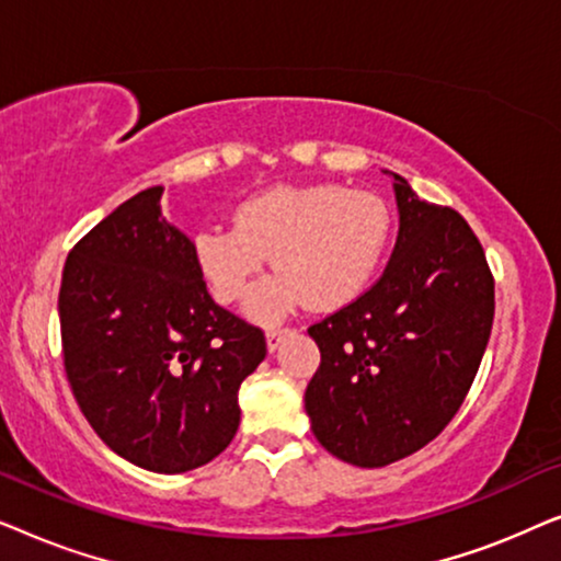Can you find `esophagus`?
<instances>
[{"instance_id":"34e87169","label":"esophagus","mask_w":561,"mask_h":561,"mask_svg":"<svg viewBox=\"0 0 561 561\" xmlns=\"http://www.w3.org/2000/svg\"><path fill=\"white\" fill-rule=\"evenodd\" d=\"M290 334V329H267L265 332V344H267V352H275L280 347V342L286 340Z\"/></svg>"}]
</instances>
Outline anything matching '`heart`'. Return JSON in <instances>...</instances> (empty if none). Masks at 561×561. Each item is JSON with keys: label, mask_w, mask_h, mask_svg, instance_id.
Returning <instances> with one entry per match:
<instances>
[{"label": "heart", "mask_w": 561, "mask_h": 561, "mask_svg": "<svg viewBox=\"0 0 561 561\" xmlns=\"http://www.w3.org/2000/svg\"><path fill=\"white\" fill-rule=\"evenodd\" d=\"M232 221L196 229L191 252L219 304L242 301L271 255L278 273L248 298V313L263 324L301 301L317 311L355 301L370 288L393 237L386 198L340 183L257 191L234 206Z\"/></svg>", "instance_id": "b5f03b06"}]
</instances>
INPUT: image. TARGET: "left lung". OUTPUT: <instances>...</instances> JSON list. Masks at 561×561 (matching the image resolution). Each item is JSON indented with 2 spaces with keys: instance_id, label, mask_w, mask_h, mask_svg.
<instances>
[{
  "instance_id": "1",
  "label": "left lung",
  "mask_w": 561,
  "mask_h": 561,
  "mask_svg": "<svg viewBox=\"0 0 561 561\" xmlns=\"http://www.w3.org/2000/svg\"><path fill=\"white\" fill-rule=\"evenodd\" d=\"M398 240L375 286L309 329L321 365L306 388L329 455L386 467L426 447L462 405L485 355L495 283L470 225L398 173Z\"/></svg>"
}]
</instances>
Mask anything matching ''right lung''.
Returning <instances> with one entry per match:
<instances>
[{"mask_svg": "<svg viewBox=\"0 0 561 561\" xmlns=\"http://www.w3.org/2000/svg\"><path fill=\"white\" fill-rule=\"evenodd\" d=\"M145 188L68 252L58 294L76 403L106 447L150 472H188L240 426L265 336L214 304L191 240Z\"/></svg>", "mask_w": 561, "mask_h": 561, "instance_id": "obj_1", "label": "right lung"}]
</instances>
